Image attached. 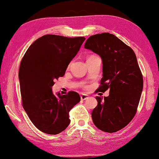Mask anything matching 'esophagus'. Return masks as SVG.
<instances>
[{"mask_svg": "<svg viewBox=\"0 0 159 159\" xmlns=\"http://www.w3.org/2000/svg\"><path fill=\"white\" fill-rule=\"evenodd\" d=\"M80 98L81 100H85L86 99H88V95H86V94H84V93H81L80 95Z\"/></svg>", "mask_w": 159, "mask_h": 159, "instance_id": "esophagus-1", "label": "esophagus"}]
</instances>
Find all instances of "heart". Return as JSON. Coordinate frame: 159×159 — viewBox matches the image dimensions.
<instances>
[{
    "label": "heart",
    "instance_id": "1",
    "mask_svg": "<svg viewBox=\"0 0 159 159\" xmlns=\"http://www.w3.org/2000/svg\"><path fill=\"white\" fill-rule=\"evenodd\" d=\"M97 57V56H95V55H91V56H90L89 57H88V59L93 58V57Z\"/></svg>",
    "mask_w": 159,
    "mask_h": 159
}]
</instances>
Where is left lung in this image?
Instances as JSON below:
<instances>
[{
  "label": "left lung",
  "mask_w": 159,
  "mask_h": 159,
  "mask_svg": "<svg viewBox=\"0 0 159 159\" xmlns=\"http://www.w3.org/2000/svg\"><path fill=\"white\" fill-rule=\"evenodd\" d=\"M85 49L102 57L103 78L98 91L109 89L107 97H96L98 105L91 113L95 125L107 133L117 132L136 114L143 87V78L137 57L130 48L112 34L90 36Z\"/></svg>",
  "instance_id": "8db88e82"
}]
</instances>
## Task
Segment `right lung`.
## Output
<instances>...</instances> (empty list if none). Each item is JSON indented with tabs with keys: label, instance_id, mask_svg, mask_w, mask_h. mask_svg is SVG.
<instances>
[{
	"label": "right lung",
	"instance_id": "right-lung-1",
	"mask_svg": "<svg viewBox=\"0 0 159 159\" xmlns=\"http://www.w3.org/2000/svg\"><path fill=\"white\" fill-rule=\"evenodd\" d=\"M85 40L46 34L34 42L22 57L18 72L22 106L43 133L57 134L63 131L70 123V111L80 102L75 91L55 95L52 87L55 80L64 75Z\"/></svg>",
	"mask_w": 159,
	"mask_h": 159
}]
</instances>
